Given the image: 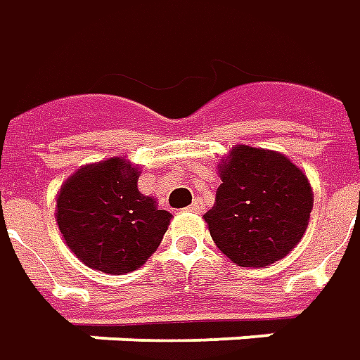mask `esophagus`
Masks as SVG:
<instances>
[{"label": "esophagus", "instance_id": "1", "mask_svg": "<svg viewBox=\"0 0 360 360\" xmlns=\"http://www.w3.org/2000/svg\"><path fill=\"white\" fill-rule=\"evenodd\" d=\"M192 212H196V214H202L204 210H206V204H204V200H194V204L190 206Z\"/></svg>", "mask_w": 360, "mask_h": 360}]
</instances>
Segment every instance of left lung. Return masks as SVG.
<instances>
[{"label": "left lung", "mask_w": 360, "mask_h": 360, "mask_svg": "<svg viewBox=\"0 0 360 360\" xmlns=\"http://www.w3.org/2000/svg\"><path fill=\"white\" fill-rule=\"evenodd\" d=\"M219 178L216 202L204 214L219 252L242 267L283 259L301 242L313 210L303 170L279 152L236 144Z\"/></svg>", "instance_id": "left-lung-1"}]
</instances>
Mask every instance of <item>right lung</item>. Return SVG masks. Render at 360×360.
<instances>
[{
	"label": "right lung",
	"instance_id": "add662e5",
	"mask_svg": "<svg viewBox=\"0 0 360 360\" xmlns=\"http://www.w3.org/2000/svg\"><path fill=\"white\" fill-rule=\"evenodd\" d=\"M139 166L127 158L86 164L57 194V226L86 267L120 276L139 269L162 242L172 214L139 192Z\"/></svg>",
	"mask_w": 360,
	"mask_h": 360
}]
</instances>
